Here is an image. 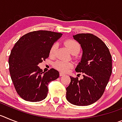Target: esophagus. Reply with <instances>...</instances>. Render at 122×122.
I'll use <instances>...</instances> for the list:
<instances>
[{"mask_svg":"<svg viewBox=\"0 0 122 122\" xmlns=\"http://www.w3.org/2000/svg\"><path fill=\"white\" fill-rule=\"evenodd\" d=\"M64 75H65L64 73H62V72H61V73H60V76H64Z\"/></svg>","mask_w":122,"mask_h":122,"instance_id":"esophagus-1","label":"esophagus"}]
</instances>
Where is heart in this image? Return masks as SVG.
Returning <instances> with one entry per match:
<instances>
[{
  "mask_svg": "<svg viewBox=\"0 0 122 122\" xmlns=\"http://www.w3.org/2000/svg\"><path fill=\"white\" fill-rule=\"evenodd\" d=\"M65 45L71 54L74 53V52L78 53L81 49L79 44L73 40H67L65 42ZM57 46V43H54L52 45L50 51H49V54L51 56H53L54 54ZM72 66H73V64L71 63L63 61V60H58L54 63V67L56 69H57L58 70L61 71L62 72H66Z\"/></svg>",
  "mask_w": 122,
  "mask_h": 122,
  "instance_id": "obj_1",
  "label": "heart"
}]
</instances>
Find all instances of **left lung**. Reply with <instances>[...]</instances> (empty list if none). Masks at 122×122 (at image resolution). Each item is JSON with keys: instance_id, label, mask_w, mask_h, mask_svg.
<instances>
[{"instance_id": "1", "label": "left lung", "mask_w": 122, "mask_h": 122, "mask_svg": "<svg viewBox=\"0 0 122 122\" xmlns=\"http://www.w3.org/2000/svg\"><path fill=\"white\" fill-rule=\"evenodd\" d=\"M73 38L81 45L82 55L75 70L83 79L71 77L66 87V100L76 106H88L104 93L112 73V57L104 42L91 33H79Z\"/></svg>"}]
</instances>
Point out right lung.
I'll use <instances>...</instances> for the list:
<instances>
[{"mask_svg": "<svg viewBox=\"0 0 122 122\" xmlns=\"http://www.w3.org/2000/svg\"><path fill=\"white\" fill-rule=\"evenodd\" d=\"M62 35L51 31H34L15 43L8 60L10 73L17 93L25 101L37 102L46 98L49 82L59 77L55 69L45 73L38 65L49 57L51 47Z\"/></svg>", "mask_w": 122, "mask_h": 122, "instance_id": "add662e5", "label": "right lung"}]
</instances>
